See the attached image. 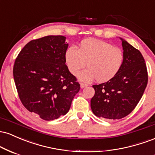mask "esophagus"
Returning <instances> with one entry per match:
<instances>
[{
    "label": "esophagus",
    "instance_id": "34e87169",
    "mask_svg": "<svg viewBox=\"0 0 155 155\" xmlns=\"http://www.w3.org/2000/svg\"><path fill=\"white\" fill-rule=\"evenodd\" d=\"M80 86H81V88H84V87H85L87 86V84H84V83H81L80 84Z\"/></svg>",
    "mask_w": 155,
    "mask_h": 155
}]
</instances>
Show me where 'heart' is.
I'll return each instance as SVG.
<instances>
[{"mask_svg": "<svg viewBox=\"0 0 155 155\" xmlns=\"http://www.w3.org/2000/svg\"><path fill=\"white\" fill-rule=\"evenodd\" d=\"M68 71L76 76L87 65L88 68L79 75L80 81L89 82L96 79L99 83H105L115 77L122 68L124 54L120 48L111 44L95 38L81 41L78 49L70 47L65 54Z\"/></svg>", "mask_w": 155, "mask_h": 155, "instance_id": "b5f03b06", "label": "heart"}]
</instances>
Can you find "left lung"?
I'll return each mask as SVG.
<instances>
[{
	"mask_svg": "<svg viewBox=\"0 0 155 155\" xmlns=\"http://www.w3.org/2000/svg\"><path fill=\"white\" fill-rule=\"evenodd\" d=\"M124 63L120 71L107 82L92 85L95 95L90 101L95 116L119 120L133 111L141 98L148 82L143 57L139 50L121 38Z\"/></svg>",
	"mask_w": 155,
	"mask_h": 155,
	"instance_id": "8db88e82",
	"label": "left lung"
}]
</instances>
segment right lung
<instances>
[{"mask_svg":"<svg viewBox=\"0 0 155 155\" xmlns=\"http://www.w3.org/2000/svg\"><path fill=\"white\" fill-rule=\"evenodd\" d=\"M68 47L65 36L47 35L28 42L15 60L13 75L19 99L44 120L66 114L80 90L65 65Z\"/></svg>","mask_w":155,"mask_h":155,"instance_id":"add662e5","label":"right lung"}]
</instances>
